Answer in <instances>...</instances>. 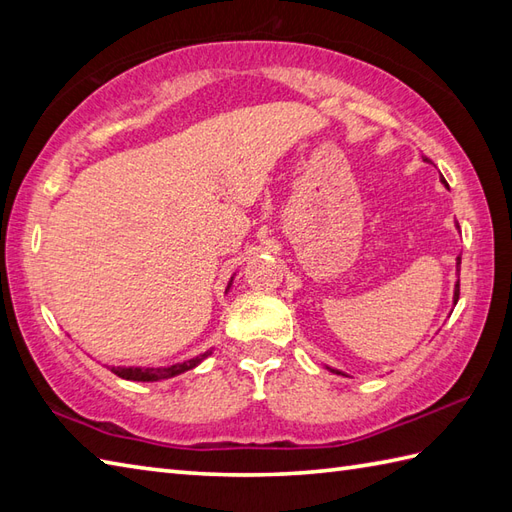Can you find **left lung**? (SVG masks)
Here are the masks:
<instances>
[{
  "instance_id": "obj_1",
  "label": "left lung",
  "mask_w": 512,
  "mask_h": 512,
  "mask_svg": "<svg viewBox=\"0 0 512 512\" xmlns=\"http://www.w3.org/2000/svg\"><path fill=\"white\" fill-rule=\"evenodd\" d=\"M460 264H462V257H458V266H460ZM458 299H460V279L455 281V290H453V306H455V303H458ZM325 369H330L332 374L347 376V374H343V372H341V369H332V367H328V365H325Z\"/></svg>"
}]
</instances>
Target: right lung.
Instances as JSON below:
<instances>
[{
	"label": "right lung",
	"mask_w": 512,
	"mask_h": 512,
	"mask_svg": "<svg viewBox=\"0 0 512 512\" xmlns=\"http://www.w3.org/2000/svg\"><path fill=\"white\" fill-rule=\"evenodd\" d=\"M231 286H233V277H231V281H228L226 290H231ZM211 354H213V347H211V350L198 354V356L187 358V361L173 363V365H167V367H121V365H118V367H112V372L116 376L125 378V380H138V383H156V380H165V378H173V376H180L184 372H189V369L198 367L204 361V358H209Z\"/></svg>",
	"instance_id": "right-lung-1"
}]
</instances>
